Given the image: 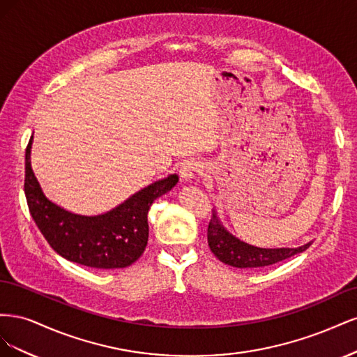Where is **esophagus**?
I'll return each instance as SVG.
<instances>
[{"label": "esophagus", "instance_id": "esophagus-1", "mask_svg": "<svg viewBox=\"0 0 357 357\" xmlns=\"http://www.w3.org/2000/svg\"><path fill=\"white\" fill-rule=\"evenodd\" d=\"M198 172H199V165L197 164V162H193V160L183 162V164L178 168V176H180V178L183 181H189L190 178L195 177Z\"/></svg>", "mask_w": 357, "mask_h": 357}]
</instances>
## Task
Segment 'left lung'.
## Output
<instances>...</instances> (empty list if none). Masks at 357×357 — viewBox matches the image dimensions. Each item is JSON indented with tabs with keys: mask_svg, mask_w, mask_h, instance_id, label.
I'll return each mask as SVG.
<instances>
[{
	"mask_svg": "<svg viewBox=\"0 0 357 357\" xmlns=\"http://www.w3.org/2000/svg\"><path fill=\"white\" fill-rule=\"evenodd\" d=\"M207 240L210 250L220 262L235 268L248 269L262 268L277 264L280 261H284V259L290 256L305 252L311 245V243H307L296 248H261L250 245L244 241H240L238 238H235L232 234L226 231L223 228V225L219 222L215 213H213L211 220L208 223Z\"/></svg>",
	"mask_w": 357,
	"mask_h": 357,
	"instance_id": "1",
	"label": "left lung"
}]
</instances>
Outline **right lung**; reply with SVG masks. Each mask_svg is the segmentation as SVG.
Instances as JSON below:
<instances>
[{
	"label": "right lung",
	"instance_id": "1",
	"mask_svg": "<svg viewBox=\"0 0 357 357\" xmlns=\"http://www.w3.org/2000/svg\"><path fill=\"white\" fill-rule=\"evenodd\" d=\"M31 144L32 137L25 152V197L32 219L53 250L89 268L114 269L134 264L147 245L150 205L174 188L178 177L171 174L158 180L104 214L80 215L45 197L31 168Z\"/></svg>",
	"mask_w": 357,
	"mask_h": 357
}]
</instances>
